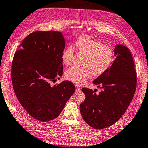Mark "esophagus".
Returning a JSON list of instances; mask_svg holds the SVG:
<instances>
[{"label":"esophagus","instance_id":"1","mask_svg":"<svg viewBox=\"0 0 148 148\" xmlns=\"http://www.w3.org/2000/svg\"><path fill=\"white\" fill-rule=\"evenodd\" d=\"M75 88H76V91L78 92L80 90V86H78V85H75Z\"/></svg>","mask_w":148,"mask_h":148}]
</instances>
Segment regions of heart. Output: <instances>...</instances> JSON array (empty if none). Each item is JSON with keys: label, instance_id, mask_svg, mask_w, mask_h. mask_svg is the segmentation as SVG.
<instances>
[{"label": "heart", "instance_id": "heart-1", "mask_svg": "<svg viewBox=\"0 0 148 148\" xmlns=\"http://www.w3.org/2000/svg\"><path fill=\"white\" fill-rule=\"evenodd\" d=\"M74 47L79 53L84 55L83 66L70 68L65 72V77L77 85L84 84L92 75L99 77L106 73L114 60V51L110 46L88 35H82L63 51L62 59L65 65H70L73 62Z\"/></svg>", "mask_w": 148, "mask_h": 148}]
</instances>
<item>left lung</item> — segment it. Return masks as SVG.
<instances>
[{
    "label": "left lung",
    "instance_id": "left-lung-1",
    "mask_svg": "<svg viewBox=\"0 0 148 148\" xmlns=\"http://www.w3.org/2000/svg\"><path fill=\"white\" fill-rule=\"evenodd\" d=\"M116 58L112 66L93 81L102 92L83 88L86 98L80 103L82 117L92 127H109L119 119L131 102L136 89L137 74L132 56L127 47L117 45Z\"/></svg>",
    "mask_w": 148,
    "mask_h": 148
}]
</instances>
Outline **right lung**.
I'll return each instance as SVG.
<instances>
[{"label":"right lung","mask_w":148,"mask_h":148,"mask_svg":"<svg viewBox=\"0 0 148 148\" xmlns=\"http://www.w3.org/2000/svg\"><path fill=\"white\" fill-rule=\"evenodd\" d=\"M14 55L11 78L14 93L31 116L51 121L62 112L75 86L70 81L53 86L63 75L65 41L59 31H36L24 39Z\"/></svg>","instance_id":"obj_1"}]
</instances>
